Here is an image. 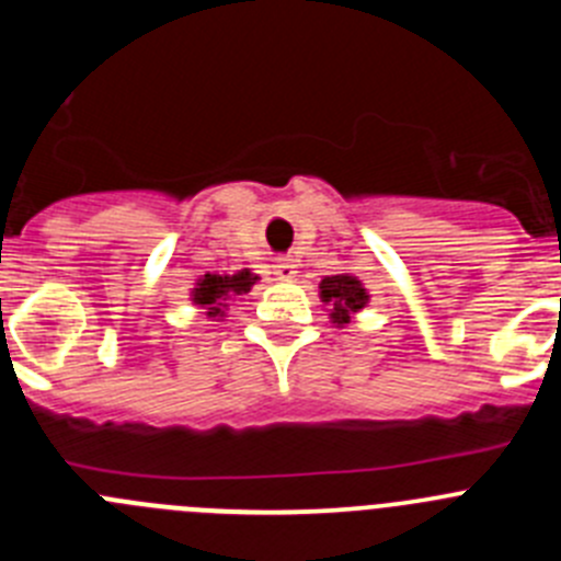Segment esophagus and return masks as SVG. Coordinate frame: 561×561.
<instances>
[{
    "label": "esophagus",
    "mask_w": 561,
    "mask_h": 561,
    "mask_svg": "<svg viewBox=\"0 0 561 561\" xmlns=\"http://www.w3.org/2000/svg\"><path fill=\"white\" fill-rule=\"evenodd\" d=\"M275 275L280 277V280H291V277L297 275V261H291V257H284V261H277V264H275Z\"/></svg>",
    "instance_id": "esophagus-1"
}]
</instances>
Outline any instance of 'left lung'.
Returning <instances> with one entry per match:
<instances>
[{
	"label": "left lung",
	"mask_w": 561,
	"mask_h": 561,
	"mask_svg": "<svg viewBox=\"0 0 561 561\" xmlns=\"http://www.w3.org/2000/svg\"><path fill=\"white\" fill-rule=\"evenodd\" d=\"M320 300L329 306L331 320H334L336 325H345L354 320L356 311H362L368 306L370 295L368 289L362 286L359 277L329 275L320 280Z\"/></svg>",
	"instance_id": "1"
}]
</instances>
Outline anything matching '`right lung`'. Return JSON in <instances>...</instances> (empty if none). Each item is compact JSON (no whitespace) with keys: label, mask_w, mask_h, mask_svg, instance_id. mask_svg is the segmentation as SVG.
<instances>
[{"label":"right lung","mask_w":561,"mask_h":561,"mask_svg":"<svg viewBox=\"0 0 561 561\" xmlns=\"http://www.w3.org/2000/svg\"><path fill=\"white\" fill-rule=\"evenodd\" d=\"M257 275H252L250 270H241L236 275H213L207 272L205 277H199L196 289L191 291L193 304H199L202 309H207V317H225L227 306H230L232 297L247 295V291L255 286Z\"/></svg>","instance_id":"add662e5"}]
</instances>
